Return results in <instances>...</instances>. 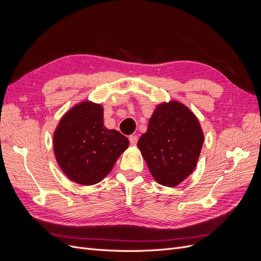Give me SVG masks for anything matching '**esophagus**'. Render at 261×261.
Listing matches in <instances>:
<instances>
[{
  "label": "esophagus",
  "mask_w": 261,
  "mask_h": 261,
  "mask_svg": "<svg viewBox=\"0 0 261 261\" xmlns=\"http://www.w3.org/2000/svg\"><path fill=\"white\" fill-rule=\"evenodd\" d=\"M128 139H129L130 145L135 146V145L137 144V141H138V136H136V135H130V136L128 137Z\"/></svg>",
  "instance_id": "34e87169"
}]
</instances>
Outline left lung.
Segmentation results:
<instances>
[{"mask_svg": "<svg viewBox=\"0 0 261 261\" xmlns=\"http://www.w3.org/2000/svg\"><path fill=\"white\" fill-rule=\"evenodd\" d=\"M202 144L198 118L180 102L170 101L156 107L137 146L158 183L174 187L195 170Z\"/></svg>", "mask_w": 261, "mask_h": 261, "instance_id": "left-lung-1", "label": "left lung"}]
</instances>
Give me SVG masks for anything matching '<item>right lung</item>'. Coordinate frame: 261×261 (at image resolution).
<instances>
[{
    "label": "right lung",
    "instance_id": "right-lung-1",
    "mask_svg": "<svg viewBox=\"0 0 261 261\" xmlns=\"http://www.w3.org/2000/svg\"><path fill=\"white\" fill-rule=\"evenodd\" d=\"M128 145V139L120 132L106 127L103 108L89 101L70 109L53 136L60 168L69 179L82 185L103 179Z\"/></svg>",
    "mask_w": 261,
    "mask_h": 261
}]
</instances>
